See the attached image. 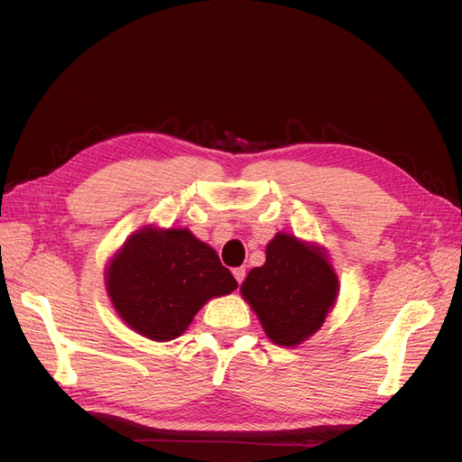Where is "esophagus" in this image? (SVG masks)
<instances>
[{
  "label": "esophagus",
  "instance_id": "1",
  "mask_svg": "<svg viewBox=\"0 0 462 462\" xmlns=\"http://www.w3.org/2000/svg\"><path fill=\"white\" fill-rule=\"evenodd\" d=\"M233 275H235V279H236V283H243L245 282V275H246V270L245 268H235L233 270Z\"/></svg>",
  "mask_w": 462,
  "mask_h": 462
}]
</instances>
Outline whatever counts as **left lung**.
I'll return each instance as SVG.
<instances>
[{
  "label": "left lung",
  "mask_w": 462,
  "mask_h": 462,
  "mask_svg": "<svg viewBox=\"0 0 462 462\" xmlns=\"http://www.w3.org/2000/svg\"><path fill=\"white\" fill-rule=\"evenodd\" d=\"M268 337L295 346L316 333L337 299V275L314 246L279 233L265 248V263L241 287Z\"/></svg>",
  "instance_id": "obj_1"
}]
</instances>
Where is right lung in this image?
Masks as SVG:
<instances>
[{
  "label": "right lung",
  "instance_id": "obj_1",
  "mask_svg": "<svg viewBox=\"0 0 462 462\" xmlns=\"http://www.w3.org/2000/svg\"><path fill=\"white\" fill-rule=\"evenodd\" d=\"M106 279L119 316L153 341L179 337L206 300L236 289L216 250L189 229L134 233Z\"/></svg>",
  "mask_w": 462,
  "mask_h": 462
}]
</instances>
